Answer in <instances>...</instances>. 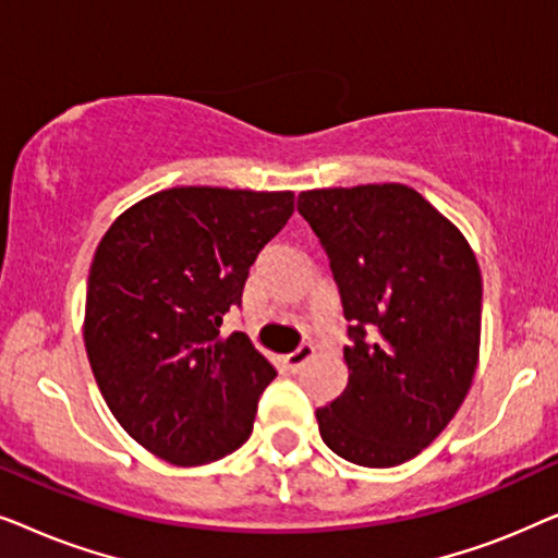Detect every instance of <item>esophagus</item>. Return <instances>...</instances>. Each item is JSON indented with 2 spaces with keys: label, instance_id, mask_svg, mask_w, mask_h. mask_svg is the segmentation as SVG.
<instances>
[{
  "label": "esophagus",
  "instance_id": "obj_1",
  "mask_svg": "<svg viewBox=\"0 0 558 558\" xmlns=\"http://www.w3.org/2000/svg\"><path fill=\"white\" fill-rule=\"evenodd\" d=\"M312 355H315V345H312V342H302V345L296 348L294 353H289V355L284 357V365H287V368L292 371V373H296V371L302 368L304 363L310 361Z\"/></svg>",
  "mask_w": 558,
  "mask_h": 558
}]
</instances>
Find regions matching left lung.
<instances>
[{
  "instance_id": "left-lung-1",
  "label": "left lung",
  "mask_w": 558,
  "mask_h": 558,
  "mask_svg": "<svg viewBox=\"0 0 558 558\" xmlns=\"http://www.w3.org/2000/svg\"><path fill=\"white\" fill-rule=\"evenodd\" d=\"M296 210L330 258L348 386L317 409L342 460L396 468L445 432L480 357L483 277L452 220L399 182L307 190Z\"/></svg>"
}]
</instances>
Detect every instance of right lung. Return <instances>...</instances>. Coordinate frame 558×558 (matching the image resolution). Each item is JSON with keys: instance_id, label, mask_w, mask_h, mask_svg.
<instances>
[{"instance_id": "add662e5", "label": "right lung", "mask_w": 558, "mask_h": 558, "mask_svg": "<svg viewBox=\"0 0 558 558\" xmlns=\"http://www.w3.org/2000/svg\"><path fill=\"white\" fill-rule=\"evenodd\" d=\"M294 193L170 187L113 220L88 274L83 340L111 414L151 454L216 462L251 437L277 371L248 335H223L258 251Z\"/></svg>"}]
</instances>
